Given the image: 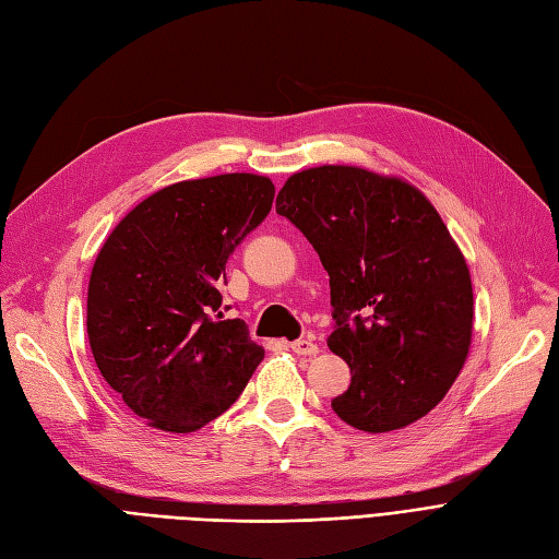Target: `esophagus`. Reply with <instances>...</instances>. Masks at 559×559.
<instances>
[{
    "label": "esophagus",
    "instance_id": "esophagus-1",
    "mask_svg": "<svg viewBox=\"0 0 559 559\" xmlns=\"http://www.w3.org/2000/svg\"><path fill=\"white\" fill-rule=\"evenodd\" d=\"M289 348H292L296 355H304V357H312V355L320 353V345H317L312 338L294 341V343H289Z\"/></svg>",
    "mask_w": 559,
    "mask_h": 559
}]
</instances>
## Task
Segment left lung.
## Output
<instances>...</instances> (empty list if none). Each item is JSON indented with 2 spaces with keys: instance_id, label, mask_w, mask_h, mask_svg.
I'll use <instances>...</instances> for the list:
<instances>
[{
  "instance_id": "obj_1",
  "label": "left lung",
  "mask_w": 559,
  "mask_h": 559,
  "mask_svg": "<svg viewBox=\"0 0 559 559\" xmlns=\"http://www.w3.org/2000/svg\"><path fill=\"white\" fill-rule=\"evenodd\" d=\"M277 214L329 273L331 353L350 388L331 400L345 424L390 432L444 400L473 341V282L424 192L397 176L324 164L286 178Z\"/></svg>"
}]
</instances>
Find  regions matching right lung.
Returning <instances> with one entry per match:
<instances>
[{
  "label": "right lung",
  "instance_id": "1",
  "mask_svg": "<svg viewBox=\"0 0 559 559\" xmlns=\"http://www.w3.org/2000/svg\"><path fill=\"white\" fill-rule=\"evenodd\" d=\"M267 176L221 174L150 194L115 225L88 280L98 371L147 426L194 432L242 395L265 350L225 320V263L273 206Z\"/></svg>",
  "mask_w": 559,
  "mask_h": 559
}]
</instances>
